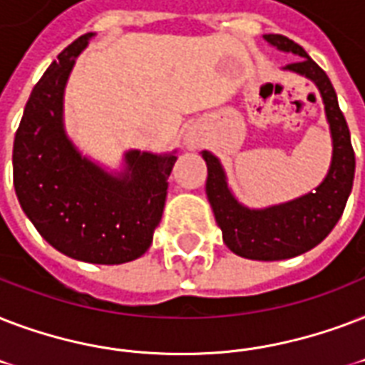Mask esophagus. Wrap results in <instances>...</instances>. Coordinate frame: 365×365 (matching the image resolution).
<instances>
[{
  "label": "esophagus",
  "instance_id": "34e87169",
  "mask_svg": "<svg viewBox=\"0 0 365 365\" xmlns=\"http://www.w3.org/2000/svg\"><path fill=\"white\" fill-rule=\"evenodd\" d=\"M185 146L188 148V150H196L197 146H200V138H197V135L194 131H188L185 135Z\"/></svg>",
  "mask_w": 365,
  "mask_h": 365
}]
</instances>
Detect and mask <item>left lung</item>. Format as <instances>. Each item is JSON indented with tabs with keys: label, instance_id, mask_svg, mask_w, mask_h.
I'll list each match as a JSON object with an SVG mask.
<instances>
[{
	"label": "left lung",
	"instance_id": "1",
	"mask_svg": "<svg viewBox=\"0 0 365 365\" xmlns=\"http://www.w3.org/2000/svg\"><path fill=\"white\" fill-rule=\"evenodd\" d=\"M262 38L270 47L297 55V61L284 66V70L310 80L320 93L331 135V163L327 175L312 192L289 202L255 209L234 196L221 160L213 152L203 150L202 158L207 163L205 194L228 250L253 261H282L307 253L331 232L352 190L356 162L349 125L326 72L289 38L279 34H264Z\"/></svg>",
	"mask_w": 365,
	"mask_h": 365
}]
</instances>
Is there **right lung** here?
Listing matches in <instances>:
<instances>
[{
    "mask_svg": "<svg viewBox=\"0 0 365 365\" xmlns=\"http://www.w3.org/2000/svg\"><path fill=\"white\" fill-rule=\"evenodd\" d=\"M93 36L68 45L34 87L15 135L13 182L22 211L56 251L121 264L150 247L177 150H127L120 171H108L76 146L64 125V91Z\"/></svg>",
    "mask_w": 365,
    "mask_h": 365,
    "instance_id": "1",
    "label": "right lung"
}]
</instances>
